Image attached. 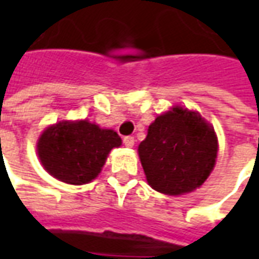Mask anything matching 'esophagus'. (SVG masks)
Returning a JSON list of instances; mask_svg holds the SVG:
<instances>
[{"label":"esophagus","mask_w":259,"mask_h":259,"mask_svg":"<svg viewBox=\"0 0 259 259\" xmlns=\"http://www.w3.org/2000/svg\"><path fill=\"white\" fill-rule=\"evenodd\" d=\"M123 143H124V146L132 148V147L135 146V137H132V136H126V137H123Z\"/></svg>","instance_id":"34e87169"}]
</instances>
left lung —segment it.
Instances as JSON below:
<instances>
[{
	"label": "left lung",
	"instance_id": "8db88e82",
	"mask_svg": "<svg viewBox=\"0 0 259 259\" xmlns=\"http://www.w3.org/2000/svg\"><path fill=\"white\" fill-rule=\"evenodd\" d=\"M217 154L213 127L198 112L180 107L157 116L139 146L148 185L168 195L200 187L215 166Z\"/></svg>",
	"mask_w": 259,
	"mask_h": 259
}]
</instances>
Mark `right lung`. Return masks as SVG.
Returning a JSON list of instances; mask_svg holds the SVG:
<instances>
[{
    "instance_id": "1",
    "label": "right lung",
    "mask_w": 259,
    "mask_h": 259,
    "mask_svg": "<svg viewBox=\"0 0 259 259\" xmlns=\"http://www.w3.org/2000/svg\"><path fill=\"white\" fill-rule=\"evenodd\" d=\"M122 144L112 129L89 120H62L42 132L37 152L42 166L68 185H85L96 179L109 151Z\"/></svg>"
}]
</instances>
